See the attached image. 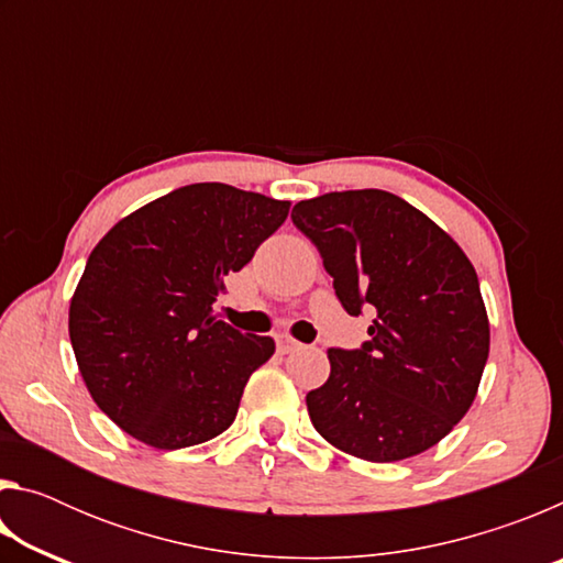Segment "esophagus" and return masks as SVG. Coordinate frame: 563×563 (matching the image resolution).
<instances>
[{
	"mask_svg": "<svg viewBox=\"0 0 563 563\" xmlns=\"http://www.w3.org/2000/svg\"><path fill=\"white\" fill-rule=\"evenodd\" d=\"M302 345L298 340H292V338H285V335H280L278 338V350L283 352V355H288V352H295V350H300Z\"/></svg>",
	"mask_w": 563,
	"mask_h": 563,
	"instance_id": "esophagus-1",
	"label": "esophagus"
}]
</instances>
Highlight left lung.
I'll return each mask as SVG.
<instances>
[{
  "label": "left lung",
  "instance_id": "8db88e82",
  "mask_svg": "<svg viewBox=\"0 0 563 563\" xmlns=\"http://www.w3.org/2000/svg\"><path fill=\"white\" fill-rule=\"evenodd\" d=\"M350 316L375 312L369 340L330 347L310 422L338 450L397 462L430 450L472 407L489 357L479 278L464 251L387 190H335L292 208Z\"/></svg>",
  "mask_w": 563,
  "mask_h": 563
}]
</instances>
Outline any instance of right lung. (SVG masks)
I'll return each instance as SVG.
<instances>
[{
	"label": "right lung",
	"instance_id": "add662e5",
	"mask_svg": "<svg viewBox=\"0 0 563 563\" xmlns=\"http://www.w3.org/2000/svg\"><path fill=\"white\" fill-rule=\"evenodd\" d=\"M290 203L194 184L119 221L93 247L69 308V338L93 402L156 450L213 440L275 352L213 318L231 273L253 261Z\"/></svg>",
	"mask_w": 563,
	"mask_h": 563
}]
</instances>
